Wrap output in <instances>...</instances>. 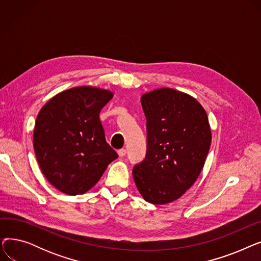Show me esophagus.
Masks as SVG:
<instances>
[{"mask_svg":"<svg viewBox=\"0 0 261 261\" xmlns=\"http://www.w3.org/2000/svg\"><path fill=\"white\" fill-rule=\"evenodd\" d=\"M117 153H118V156L119 158H122V156H125L126 155V153H127V151H126V149H119L118 151H117Z\"/></svg>","mask_w":261,"mask_h":261,"instance_id":"esophagus-1","label":"esophagus"}]
</instances>
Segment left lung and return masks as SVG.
Returning <instances> with one entry per match:
<instances>
[{
    "mask_svg": "<svg viewBox=\"0 0 261 261\" xmlns=\"http://www.w3.org/2000/svg\"><path fill=\"white\" fill-rule=\"evenodd\" d=\"M147 119V153L133 167L136 187L151 204L182 197L197 181L210 151L207 114L190 95L163 88L141 98Z\"/></svg>",
    "mask_w": 261,
    "mask_h": 261,
    "instance_id": "left-lung-1",
    "label": "left lung"
}]
</instances>
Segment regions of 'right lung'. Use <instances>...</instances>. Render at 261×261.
I'll use <instances>...</instances> for the list:
<instances>
[{
  "label": "right lung",
  "mask_w": 261,
  "mask_h": 261,
  "mask_svg": "<svg viewBox=\"0 0 261 261\" xmlns=\"http://www.w3.org/2000/svg\"><path fill=\"white\" fill-rule=\"evenodd\" d=\"M112 97L111 91L77 87L54 96L40 110L34 130L36 158L47 181L61 193H87L117 159L99 119Z\"/></svg>",
  "instance_id": "add662e5"
}]
</instances>
